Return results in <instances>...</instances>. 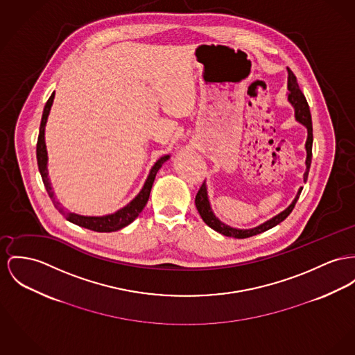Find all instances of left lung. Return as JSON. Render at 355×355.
<instances>
[{
    "label": "left lung",
    "instance_id": "8db88e82",
    "mask_svg": "<svg viewBox=\"0 0 355 355\" xmlns=\"http://www.w3.org/2000/svg\"><path fill=\"white\" fill-rule=\"evenodd\" d=\"M288 101L289 103L293 106L295 109V119L297 122H300L302 125H304L307 128V141H306V152H307V157H306V172L303 175L304 182L307 180L308 172H309V166H311V159H312V121H311V113H309V106H308L307 99L304 94L302 93L299 85H297V79L295 76V73L288 69ZM303 187L297 189V193L295 196V199L292 200V203L283 210L282 213L275 215L273 218L268 219L266 222L261 223L256 227L252 229H236V227H232L226 223H223L215 214H214L211 205H210V199H209V192H207V186L206 182L202 184L200 189L196 193L195 198V205L196 209L200 214L202 219L205 220V223L207 226H210L213 230L223 234L226 236H233V238H248V236H257L260 233H263L275 226H277L279 223H282L284 219L292 213L300 193H302Z\"/></svg>",
    "mask_w": 355,
    "mask_h": 355
}]
</instances>
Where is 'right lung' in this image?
<instances>
[{"mask_svg": "<svg viewBox=\"0 0 355 355\" xmlns=\"http://www.w3.org/2000/svg\"><path fill=\"white\" fill-rule=\"evenodd\" d=\"M53 98H55V92L51 94L46 106H44L43 117H42V122H40L39 139H37V145H36L37 166H39V171H40L42 179H43V183H44V187L47 189L49 198L52 199L56 209L66 216L67 220H70V222L80 226V227H85V229L93 230V232H98V233H110V232L121 230L122 227L130 225L144 210V207H145V205L149 199V193H150V189L153 186L156 173L171 156L164 155L155 163V166H152L150 171H149V175H148V178H146V180L142 186L141 191L125 207L119 209L116 213L107 214V215H102V216H89V215H79V214L75 213L66 214L63 211L62 207H59V202L55 200L52 186H51V182H49V178H48V155L44 132H46V123H47L49 112H51V106L53 103Z\"/></svg>", "mask_w": 355, "mask_h": 355, "instance_id": "add662e5", "label": "right lung"}]
</instances>
